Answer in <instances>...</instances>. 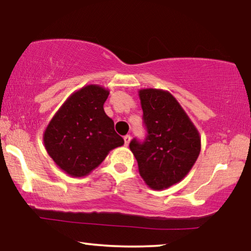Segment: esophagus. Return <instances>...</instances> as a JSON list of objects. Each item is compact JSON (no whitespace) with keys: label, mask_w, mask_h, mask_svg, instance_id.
Instances as JSON below:
<instances>
[{"label":"esophagus","mask_w":251,"mask_h":251,"mask_svg":"<svg viewBox=\"0 0 251 251\" xmlns=\"http://www.w3.org/2000/svg\"><path fill=\"white\" fill-rule=\"evenodd\" d=\"M123 139H125V145H126V146H128L129 143H130V140H131V136H130V134H126V136H125V138H123Z\"/></svg>","instance_id":"esophagus-1"}]
</instances>
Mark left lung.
<instances>
[{
    "label": "left lung",
    "mask_w": 251,
    "mask_h": 251,
    "mask_svg": "<svg viewBox=\"0 0 251 251\" xmlns=\"http://www.w3.org/2000/svg\"><path fill=\"white\" fill-rule=\"evenodd\" d=\"M138 93L147 137L144 143L132 139L129 147L145 183L164 190L190 172L201 152V136L168 90L145 88Z\"/></svg>",
    "instance_id": "obj_1"
}]
</instances>
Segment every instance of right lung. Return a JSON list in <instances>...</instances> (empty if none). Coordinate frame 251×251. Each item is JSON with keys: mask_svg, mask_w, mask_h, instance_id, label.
I'll return each instance as SVG.
<instances>
[{"mask_svg": "<svg viewBox=\"0 0 251 251\" xmlns=\"http://www.w3.org/2000/svg\"><path fill=\"white\" fill-rule=\"evenodd\" d=\"M110 90L87 85L68 97L47 125L43 140L47 154L65 173L86 176L125 140L104 111Z\"/></svg>", "mask_w": 251, "mask_h": 251, "instance_id": "right-lung-1", "label": "right lung"}]
</instances>
